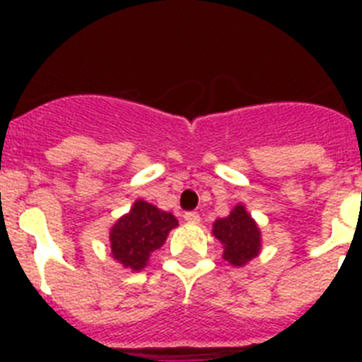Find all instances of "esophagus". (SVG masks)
<instances>
[{
    "label": "esophagus",
    "instance_id": "esophagus-1",
    "mask_svg": "<svg viewBox=\"0 0 362 362\" xmlns=\"http://www.w3.org/2000/svg\"><path fill=\"white\" fill-rule=\"evenodd\" d=\"M184 220H186L187 223H199V221H201V216H199L197 212H186V214H184Z\"/></svg>",
    "mask_w": 362,
    "mask_h": 362
}]
</instances>
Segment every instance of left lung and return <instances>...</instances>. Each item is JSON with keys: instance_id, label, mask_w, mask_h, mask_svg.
<instances>
[{"instance_id": "8db88e82", "label": "left lung", "mask_w": 362, "mask_h": 362, "mask_svg": "<svg viewBox=\"0 0 362 362\" xmlns=\"http://www.w3.org/2000/svg\"><path fill=\"white\" fill-rule=\"evenodd\" d=\"M212 235L223 244V259L233 267L246 264L261 252V231L242 204H237L227 218L216 220Z\"/></svg>"}]
</instances>
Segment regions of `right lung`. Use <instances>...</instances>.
Returning a JSON list of instances; mask_svg holds the SVG:
<instances>
[{
	"mask_svg": "<svg viewBox=\"0 0 362 362\" xmlns=\"http://www.w3.org/2000/svg\"><path fill=\"white\" fill-rule=\"evenodd\" d=\"M176 226L178 220L170 212L139 199L110 229V253L125 269L139 272L148 264L150 253L163 246Z\"/></svg>",
	"mask_w": 362,
	"mask_h": 362,
	"instance_id": "1",
	"label": "right lung"
}]
</instances>
